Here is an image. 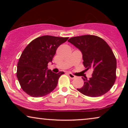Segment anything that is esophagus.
<instances>
[{"mask_svg":"<svg viewBox=\"0 0 128 128\" xmlns=\"http://www.w3.org/2000/svg\"><path fill=\"white\" fill-rule=\"evenodd\" d=\"M68 74L69 75V76L70 77V78H71L72 79H73V78H74L75 77H76V76H74V75H73V74H72V73H68Z\"/></svg>","mask_w":128,"mask_h":128,"instance_id":"esophagus-1","label":"esophagus"}]
</instances>
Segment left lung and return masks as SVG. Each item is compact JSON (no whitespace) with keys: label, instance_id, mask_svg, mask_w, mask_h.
Segmentation results:
<instances>
[{"label":"left lung","instance_id":"obj_1","mask_svg":"<svg viewBox=\"0 0 128 128\" xmlns=\"http://www.w3.org/2000/svg\"><path fill=\"white\" fill-rule=\"evenodd\" d=\"M81 51L83 64L93 70L92 78H82L84 85L78 90L84 95L97 97L104 95L116 79V60L112 50L102 38L92 35L74 36L68 40Z\"/></svg>","mask_w":128,"mask_h":128}]
</instances>
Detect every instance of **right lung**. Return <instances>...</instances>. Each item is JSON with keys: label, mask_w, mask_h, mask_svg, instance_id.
<instances>
[{"label": "right lung", "mask_w": 128, "mask_h": 128, "mask_svg": "<svg viewBox=\"0 0 128 128\" xmlns=\"http://www.w3.org/2000/svg\"><path fill=\"white\" fill-rule=\"evenodd\" d=\"M68 37L44 36L31 42L22 54L17 64V77L24 92L33 97H40L51 92L57 86L64 72H52L48 69L57 48Z\"/></svg>", "instance_id": "obj_1"}]
</instances>
